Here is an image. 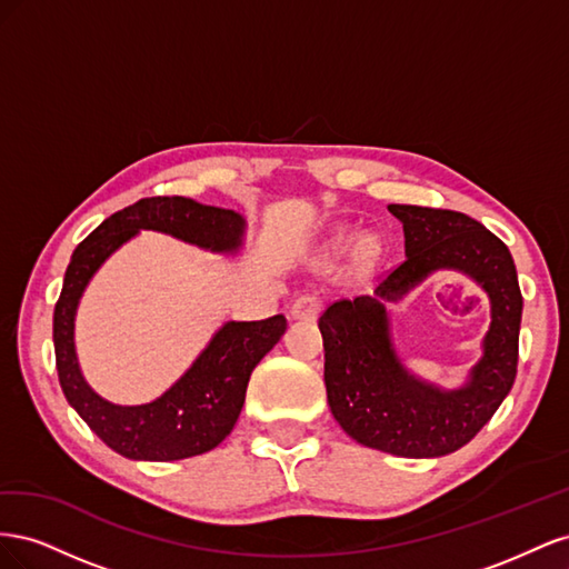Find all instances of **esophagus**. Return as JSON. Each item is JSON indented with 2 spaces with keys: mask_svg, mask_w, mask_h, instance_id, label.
<instances>
[{
  "mask_svg": "<svg viewBox=\"0 0 569 569\" xmlns=\"http://www.w3.org/2000/svg\"><path fill=\"white\" fill-rule=\"evenodd\" d=\"M320 313V299L316 295H301L291 303V318L297 320H316Z\"/></svg>",
  "mask_w": 569,
  "mask_h": 569,
  "instance_id": "1",
  "label": "esophagus"
}]
</instances>
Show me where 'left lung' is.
Listing matches in <instances>:
<instances>
[{
	"mask_svg": "<svg viewBox=\"0 0 569 569\" xmlns=\"http://www.w3.org/2000/svg\"><path fill=\"white\" fill-rule=\"evenodd\" d=\"M403 222L406 261L375 297L339 299L320 316L327 403L358 443L403 458H439L468 443L508 396L518 375L522 291L508 247L475 218L391 203ZM460 269L492 301L486 356L469 385L443 392L412 378L395 358L382 300H395L435 269Z\"/></svg>",
	"mask_w": 569,
	"mask_h": 569,
	"instance_id": "8db88e82",
	"label": "left lung"
}]
</instances>
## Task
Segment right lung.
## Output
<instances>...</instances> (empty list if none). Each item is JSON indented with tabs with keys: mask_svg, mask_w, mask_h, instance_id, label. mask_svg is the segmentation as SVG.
I'll return each mask as SVG.
<instances>
[{
	"mask_svg": "<svg viewBox=\"0 0 569 569\" xmlns=\"http://www.w3.org/2000/svg\"><path fill=\"white\" fill-rule=\"evenodd\" d=\"M140 230L173 234L211 251H237L244 218L184 197L140 199L109 216L82 239L66 268L54 306V353L66 401L116 453L132 460H182L216 449L242 412L253 368L287 330L284 316L253 322H226L180 380L144 406H116L82 380L73 325L84 287L99 266Z\"/></svg>",
	"mask_w": 569,
	"mask_h": 569,
	"instance_id": "1",
	"label": "right lung"
}]
</instances>
